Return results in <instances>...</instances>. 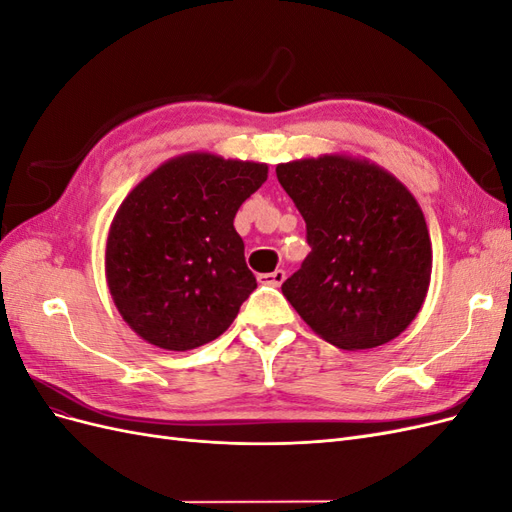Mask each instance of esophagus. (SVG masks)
Listing matches in <instances>:
<instances>
[{"instance_id":"esophagus-1","label":"esophagus","mask_w":512,"mask_h":512,"mask_svg":"<svg viewBox=\"0 0 512 512\" xmlns=\"http://www.w3.org/2000/svg\"><path fill=\"white\" fill-rule=\"evenodd\" d=\"M286 280V273L282 269H277L273 273H265V275H258V282L260 284H271V286H282V282Z\"/></svg>"}]
</instances>
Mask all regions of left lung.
Segmentation results:
<instances>
[{"label":"left lung","mask_w":512,"mask_h":512,"mask_svg":"<svg viewBox=\"0 0 512 512\" xmlns=\"http://www.w3.org/2000/svg\"><path fill=\"white\" fill-rule=\"evenodd\" d=\"M307 226L312 252L282 284L316 335L367 350L404 333L431 282L421 205L389 170L348 153L275 166Z\"/></svg>","instance_id":"left-lung-1"}]
</instances>
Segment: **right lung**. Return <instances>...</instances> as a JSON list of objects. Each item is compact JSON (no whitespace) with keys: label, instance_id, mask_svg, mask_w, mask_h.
<instances>
[{"label":"right lung","instance_id":"1","mask_svg":"<svg viewBox=\"0 0 512 512\" xmlns=\"http://www.w3.org/2000/svg\"><path fill=\"white\" fill-rule=\"evenodd\" d=\"M269 166L209 151L170 158L136 183L108 228L113 303L147 344L185 352L213 342L256 288L235 230Z\"/></svg>","mask_w":512,"mask_h":512}]
</instances>
